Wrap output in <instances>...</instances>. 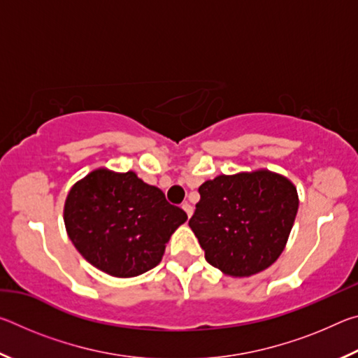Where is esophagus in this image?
I'll return each instance as SVG.
<instances>
[{
	"label": "esophagus",
	"instance_id": "obj_1",
	"mask_svg": "<svg viewBox=\"0 0 358 358\" xmlns=\"http://www.w3.org/2000/svg\"><path fill=\"white\" fill-rule=\"evenodd\" d=\"M181 208H183V210L186 211V215H187V217H189V216L192 215V205H191V203H187V202H185L183 205H181Z\"/></svg>",
	"mask_w": 358,
	"mask_h": 358
}]
</instances>
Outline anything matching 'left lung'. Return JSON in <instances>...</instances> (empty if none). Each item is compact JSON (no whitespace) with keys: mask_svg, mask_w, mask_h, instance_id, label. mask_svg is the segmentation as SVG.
Segmentation results:
<instances>
[{"mask_svg":"<svg viewBox=\"0 0 358 358\" xmlns=\"http://www.w3.org/2000/svg\"><path fill=\"white\" fill-rule=\"evenodd\" d=\"M189 227L210 265L229 276H251L280 257L299 197L287 178L268 171L220 175L199 187Z\"/></svg>","mask_w":358,"mask_h":358,"instance_id":"left-lung-1","label":"left lung"}]
</instances>
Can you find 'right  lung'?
<instances>
[{
    "mask_svg": "<svg viewBox=\"0 0 358 358\" xmlns=\"http://www.w3.org/2000/svg\"><path fill=\"white\" fill-rule=\"evenodd\" d=\"M186 220L159 187L143 183L134 172L106 169L78 181L64 205V224L77 251L118 278L155 268L173 230Z\"/></svg>",
    "mask_w": 358,
    "mask_h": 358,
    "instance_id": "right-lung-1",
    "label": "right lung"
}]
</instances>
